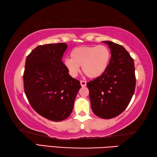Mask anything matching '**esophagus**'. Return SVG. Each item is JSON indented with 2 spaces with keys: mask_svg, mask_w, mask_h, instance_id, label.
I'll return each instance as SVG.
<instances>
[{
  "mask_svg": "<svg viewBox=\"0 0 157 157\" xmlns=\"http://www.w3.org/2000/svg\"><path fill=\"white\" fill-rule=\"evenodd\" d=\"M80 84L82 87H84L86 86V82L84 80H80Z\"/></svg>",
  "mask_w": 157,
  "mask_h": 157,
  "instance_id": "1",
  "label": "esophagus"
}]
</instances>
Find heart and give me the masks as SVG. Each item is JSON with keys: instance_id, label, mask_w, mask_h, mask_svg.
I'll use <instances>...</instances> for the list:
<instances>
[{"instance_id": "1", "label": "heart", "mask_w": 157, "mask_h": 157, "mask_svg": "<svg viewBox=\"0 0 157 157\" xmlns=\"http://www.w3.org/2000/svg\"><path fill=\"white\" fill-rule=\"evenodd\" d=\"M111 53L106 46H84L74 48L71 58L63 59L68 73L76 76L82 66V71L89 78H97L104 73L109 64Z\"/></svg>"}]
</instances>
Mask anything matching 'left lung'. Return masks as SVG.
<instances>
[{
	"mask_svg": "<svg viewBox=\"0 0 157 157\" xmlns=\"http://www.w3.org/2000/svg\"><path fill=\"white\" fill-rule=\"evenodd\" d=\"M111 50L109 64L105 72L87 82L91 109L101 118L118 116L125 109L134 95L136 76L134 59L121 45L104 41Z\"/></svg>",
	"mask_w": 157,
	"mask_h": 157,
	"instance_id": "left-lung-1",
	"label": "left lung"
}]
</instances>
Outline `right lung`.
Here are the masks:
<instances>
[{
    "label": "right lung",
    "mask_w": 157,
    "mask_h": 157,
    "mask_svg": "<svg viewBox=\"0 0 157 157\" xmlns=\"http://www.w3.org/2000/svg\"><path fill=\"white\" fill-rule=\"evenodd\" d=\"M65 43L35 48L25 60L24 91L39 115L52 121L65 120L72 112L80 82L73 78L62 62Z\"/></svg>",
    "instance_id": "obj_1"
}]
</instances>
